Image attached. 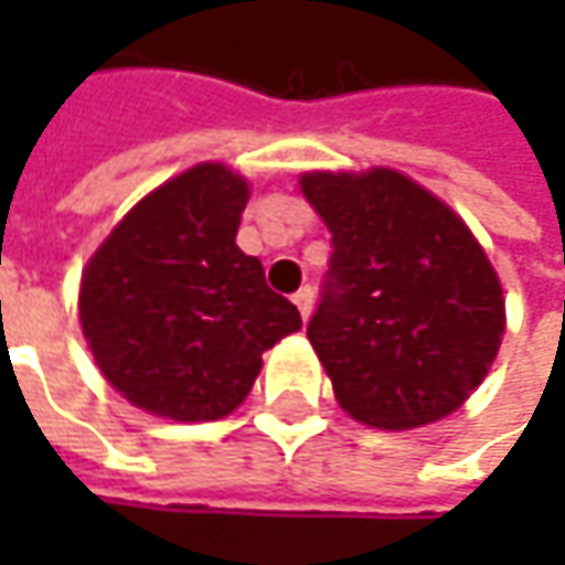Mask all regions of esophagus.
I'll return each mask as SVG.
<instances>
[{"instance_id":"1","label":"esophagus","mask_w":565,"mask_h":565,"mask_svg":"<svg viewBox=\"0 0 565 565\" xmlns=\"http://www.w3.org/2000/svg\"><path fill=\"white\" fill-rule=\"evenodd\" d=\"M292 301L298 305V311H301V317L308 320V315H311V308H315V289L311 286H301L298 292L292 295Z\"/></svg>"}]
</instances>
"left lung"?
<instances>
[{"instance_id": "left-lung-1", "label": "left lung", "mask_w": 565, "mask_h": 565, "mask_svg": "<svg viewBox=\"0 0 565 565\" xmlns=\"http://www.w3.org/2000/svg\"><path fill=\"white\" fill-rule=\"evenodd\" d=\"M301 191L333 232L308 339L339 405L380 430L456 412L507 330L500 279L471 228L393 169L305 172Z\"/></svg>"}]
</instances>
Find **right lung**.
<instances>
[{"instance_id":"1","label":"right lung","mask_w":565,"mask_h":565,"mask_svg":"<svg viewBox=\"0 0 565 565\" xmlns=\"http://www.w3.org/2000/svg\"><path fill=\"white\" fill-rule=\"evenodd\" d=\"M248 198L223 163L191 166L131 206L84 267V339L103 377L150 415L226 418L260 355L301 327L260 260L235 245Z\"/></svg>"}]
</instances>
